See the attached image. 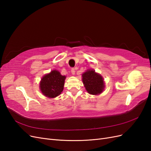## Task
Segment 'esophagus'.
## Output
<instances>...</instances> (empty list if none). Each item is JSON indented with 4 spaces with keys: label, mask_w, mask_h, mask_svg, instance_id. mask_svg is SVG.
<instances>
[{
    "label": "esophagus",
    "mask_w": 151,
    "mask_h": 151,
    "mask_svg": "<svg viewBox=\"0 0 151 151\" xmlns=\"http://www.w3.org/2000/svg\"><path fill=\"white\" fill-rule=\"evenodd\" d=\"M75 72H76L75 68H72V69H71V73H72V75H74L75 74Z\"/></svg>",
    "instance_id": "34e87169"
}]
</instances>
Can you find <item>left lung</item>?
<instances>
[{
	"label": "left lung",
	"instance_id": "1",
	"mask_svg": "<svg viewBox=\"0 0 151 151\" xmlns=\"http://www.w3.org/2000/svg\"><path fill=\"white\" fill-rule=\"evenodd\" d=\"M83 83L88 93L93 95L101 94L104 88V83L103 77L93 69H89L84 72Z\"/></svg>",
	"mask_w": 151,
	"mask_h": 151
}]
</instances>
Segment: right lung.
Listing matches in <instances>:
<instances>
[{
    "label": "right lung",
    "instance_id": "right-lung-1",
    "mask_svg": "<svg viewBox=\"0 0 151 151\" xmlns=\"http://www.w3.org/2000/svg\"><path fill=\"white\" fill-rule=\"evenodd\" d=\"M66 76H62L60 72L53 70L45 75L40 83V91L45 96L54 98L63 91Z\"/></svg>",
    "mask_w": 151,
    "mask_h": 151
}]
</instances>
